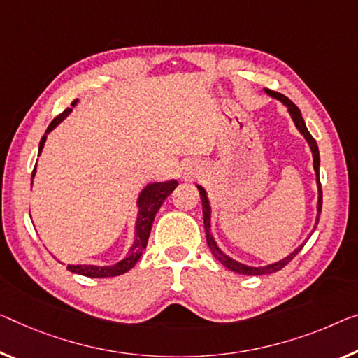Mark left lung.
<instances>
[{
  "label": "left lung",
  "instance_id": "left-lung-1",
  "mask_svg": "<svg viewBox=\"0 0 358 358\" xmlns=\"http://www.w3.org/2000/svg\"><path fill=\"white\" fill-rule=\"evenodd\" d=\"M267 94H271L272 97L278 99V101H282L285 106L288 107V112L291 113V117H293V122L296 124V128H298L301 131V134L306 137V141L309 142L310 145V150H312V157H313V169H315V174H317V184H318V205H317V222H315V227L318 224V216H320L322 213V185H320V178H318V168H320V155H318V147H317V142L315 139H313L312 134L307 131L306 128V123L304 120H302V115H301V110L294 106L293 102L289 101V99L287 96L280 94V92H275V91H271V90H266ZM198 190H200V196H201V205H203V222H205V230H206V241H208V246H210V250L213 252V256L216 257V259L222 264V266H225L227 268H230V271H234L236 273H241V275H266V273H272V272H278L282 271V268L285 266H288L289 261L294 259V256L298 255V252L302 250L301 245L298 250H294L293 252H291L289 256L285 257V259L275 262V264H271V266H266V267H248V266H243V264L236 262L234 261L232 257H229L227 255H224V252L217 248L216 241H214L213 235H211V208H210V201H208V196H206V192L203 187L198 185ZM313 227V229H315Z\"/></svg>",
  "mask_w": 358,
  "mask_h": 358
}]
</instances>
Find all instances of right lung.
Listing matches in <instances>:
<instances>
[{"mask_svg":"<svg viewBox=\"0 0 358 358\" xmlns=\"http://www.w3.org/2000/svg\"><path fill=\"white\" fill-rule=\"evenodd\" d=\"M78 102V99H75L71 102V107H75V103ZM71 112V108H65L62 113L57 115L56 118L52 120L51 124L48 126L46 134L49 131H52L56 126L62 122V120L67 117V115ZM46 134L41 137L40 141V148L38 152L41 153L43 147H45L46 142ZM36 166L33 168L31 178L35 176ZM178 187V182L176 180H169V182H157V184H150L147 185L144 190L141 192L139 195V214H137V222H136V238L134 243L131 246V250L128 252V256L124 259L120 261L118 264L110 267H97V266H67L70 272L73 273H80L85 275V277H91V278H106V277H117V275H122L124 272H128L129 268H133L136 266V262L139 261V257L144 252L148 236H150V230H152V224L153 219H155L158 210L163 205V201L166 200L168 195H171V192Z\"/></svg>","mask_w":358,"mask_h":358,"instance_id":"add662e5","label":"right lung"}]
</instances>
